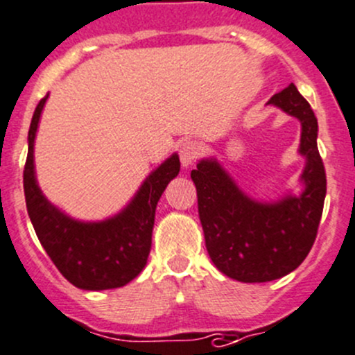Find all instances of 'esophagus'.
Masks as SVG:
<instances>
[{
	"label": "esophagus",
	"instance_id": "1",
	"mask_svg": "<svg viewBox=\"0 0 355 355\" xmlns=\"http://www.w3.org/2000/svg\"><path fill=\"white\" fill-rule=\"evenodd\" d=\"M202 144L198 141H185L184 144L180 146V151H178V155H180V161H182V166L184 168H189L191 164H194V161L198 159V157L202 155Z\"/></svg>",
	"mask_w": 355,
	"mask_h": 355
}]
</instances>
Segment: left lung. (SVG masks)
Instances as JSON below:
<instances>
[{
  "mask_svg": "<svg viewBox=\"0 0 355 355\" xmlns=\"http://www.w3.org/2000/svg\"><path fill=\"white\" fill-rule=\"evenodd\" d=\"M268 105L278 106L302 125V194L259 202L244 194L213 157L200 159L191 173L207 254L221 273L244 284L277 280L306 259L316 241L327 196V173L316 142L318 120L309 103L290 84Z\"/></svg>",
  "mask_w": 355,
  "mask_h": 355,
  "instance_id": "obj_1",
  "label": "left lung"
}]
</instances>
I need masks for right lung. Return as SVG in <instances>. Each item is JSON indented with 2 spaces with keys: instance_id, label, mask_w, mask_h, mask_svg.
<instances>
[{
  "instance_id": "1",
  "label": "right lung",
  "mask_w": 355,
  "mask_h": 355,
  "mask_svg": "<svg viewBox=\"0 0 355 355\" xmlns=\"http://www.w3.org/2000/svg\"><path fill=\"white\" fill-rule=\"evenodd\" d=\"M48 99L42 98L28 128L24 170L27 213L35 235L60 273L82 290L118 288L134 280L148 263L157 200L180 171L171 155L149 175L127 207L105 221H78L53 206L39 189L34 171V141Z\"/></svg>"
}]
</instances>
